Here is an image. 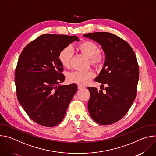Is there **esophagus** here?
Returning <instances> with one entry per match:
<instances>
[{
  "label": "esophagus",
  "mask_w": 156,
  "mask_h": 156,
  "mask_svg": "<svg viewBox=\"0 0 156 156\" xmlns=\"http://www.w3.org/2000/svg\"><path fill=\"white\" fill-rule=\"evenodd\" d=\"M84 87H85V86H84L83 85H81V84H78V88L80 89V90H81V89H83Z\"/></svg>",
  "instance_id": "obj_1"
}]
</instances>
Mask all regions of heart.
<instances>
[{"label":"heart","mask_w":156,"mask_h":156,"mask_svg":"<svg viewBox=\"0 0 156 156\" xmlns=\"http://www.w3.org/2000/svg\"><path fill=\"white\" fill-rule=\"evenodd\" d=\"M78 49L87 57L90 58L91 65L95 66H101L105 60V55L99 49L98 44L91 41H84L80 44ZM73 57V50L70 46L63 48L58 54V59L61 64L66 68H69ZM94 76L92 71H75L70 73L67 80L70 83L78 84H86Z\"/></svg>","instance_id":"b5f03b06"}]
</instances>
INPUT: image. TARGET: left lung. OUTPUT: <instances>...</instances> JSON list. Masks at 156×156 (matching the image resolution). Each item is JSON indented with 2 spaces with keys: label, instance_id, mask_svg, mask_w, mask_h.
<instances>
[{
  "label": "left lung",
  "instance_id": "obj_1",
  "mask_svg": "<svg viewBox=\"0 0 156 156\" xmlns=\"http://www.w3.org/2000/svg\"><path fill=\"white\" fill-rule=\"evenodd\" d=\"M102 46L105 55L104 66L95 81L107 86L87 87L90 93L88 110L96 123L107 125L122 119L128 112L137 94L139 67L136 55L129 44L108 32L83 35Z\"/></svg>",
  "mask_w": 156,
  "mask_h": 156
}]
</instances>
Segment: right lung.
<instances>
[{
    "instance_id": "add662e5",
    "label": "right lung",
    "mask_w": 156,
    "mask_h": 156,
    "mask_svg": "<svg viewBox=\"0 0 156 156\" xmlns=\"http://www.w3.org/2000/svg\"><path fill=\"white\" fill-rule=\"evenodd\" d=\"M74 41L76 36L42 34L22 51L15 72L18 102L29 117L47 127L59 124L77 91V85L58 86L65 80L60 51Z\"/></svg>"
}]
</instances>
